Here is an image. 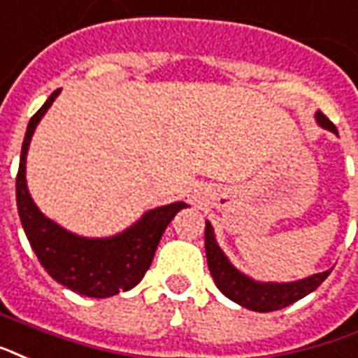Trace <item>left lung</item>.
Returning <instances> with one entry per match:
<instances>
[{"mask_svg":"<svg viewBox=\"0 0 358 358\" xmlns=\"http://www.w3.org/2000/svg\"><path fill=\"white\" fill-rule=\"evenodd\" d=\"M319 125L324 129L338 133L336 125L332 124L331 120L327 118L321 110L315 114ZM204 248H206V261H208L210 274L214 278L215 285L220 287L225 296L240 304V306L253 310V312H276L282 308L293 304L302 296H306L312 291L321 285L331 274V270H324L319 274L300 280L293 283H259L244 276L242 272L234 268L233 264L229 263L225 253L220 250V245L215 244L214 231L212 225L206 222L204 229Z\"/></svg>","mask_w":358,"mask_h":358,"instance_id":"left-lung-1","label":"left lung"}]
</instances>
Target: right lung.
Segmentation results:
<instances>
[{"label": "right lung", "instance_id": "right-lung-1", "mask_svg": "<svg viewBox=\"0 0 358 358\" xmlns=\"http://www.w3.org/2000/svg\"><path fill=\"white\" fill-rule=\"evenodd\" d=\"M58 94L59 90L52 92L27 124L16 174L18 215L39 263L56 282L84 296L106 299L129 291L143 280L165 229L187 204L174 203L150 210L141 222L113 238H82L41 214L27 193L26 154L35 127Z\"/></svg>", "mask_w": 358, "mask_h": 358}]
</instances>
